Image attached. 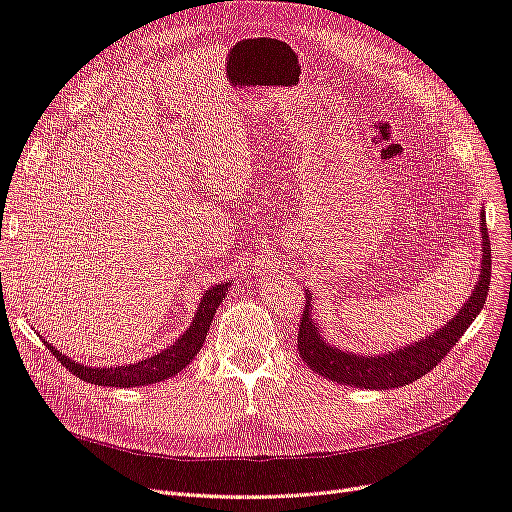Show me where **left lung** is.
<instances>
[{
	"instance_id": "left-lung-1",
	"label": "left lung",
	"mask_w": 512,
	"mask_h": 512,
	"mask_svg": "<svg viewBox=\"0 0 512 512\" xmlns=\"http://www.w3.org/2000/svg\"><path fill=\"white\" fill-rule=\"evenodd\" d=\"M480 245H483V250H480L483 258H480L478 282L459 312L429 337L382 354H354L329 344L327 337L322 335V327H318V322L312 318V290H307L305 312L299 324L301 359L316 374L337 384L354 386V389L389 391L425 376L444 359L446 352H451L485 305L491 282V245L485 226V211H480Z\"/></svg>"
}]
</instances>
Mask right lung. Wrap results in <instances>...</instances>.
Instances as JSON below:
<instances>
[{"label":"right lung","mask_w":512,"mask_h":512,"mask_svg":"<svg viewBox=\"0 0 512 512\" xmlns=\"http://www.w3.org/2000/svg\"><path fill=\"white\" fill-rule=\"evenodd\" d=\"M230 286H232V280L224 284H215L209 290H205L196 307L190 329H185V333L179 339H175L168 348L160 350L153 356H145L143 361H136L130 365H113V367H89V365L72 361L70 356L61 354L51 344L46 346H49V350L61 363H64V367H68L76 378H81L85 382L98 384V386H123V389H130V386L156 384V382L173 378L183 367H188L192 363L194 356L205 344V337L211 327V320L215 316V309H218L220 303L226 299Z\"/></svg>","instance_id":"right-lung-1"}]
</instances>
